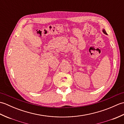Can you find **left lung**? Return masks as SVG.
<instances>
[{
  "label": "left lung",
  "instance_id": "1",
  "mask_svg": "<svg viewBox=\"0 0 124 124\" xmlns=\"http://www.w3.org/2000/svg\"><path fill=\"white\" fill-rule=\"evenodd\" d=\"M103 33H104V34H106V35H107V32H106V30H105L104 29H103Z\"/></svg>",
  "mask_w": 124,
  "mask_h": 124
}]
</instances>
